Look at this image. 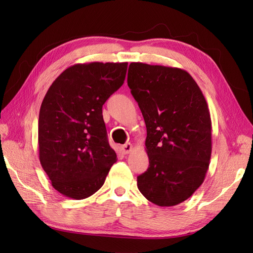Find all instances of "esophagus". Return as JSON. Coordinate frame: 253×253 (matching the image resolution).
Segmentation results:
<instances>
[{
  "label": "esophagus",
  "mask_w": 253,
  "mask_h": 253,
  "mask_svg": "<svg viewBox=\"0 0 253 253\" xmlns=\"http://www.w3.org/2000/svg\"><path fill=\"white\" fill-rule=\"evenodd\" d=\"M121 149H122V151H124L125 154H128V153L133 150V145H132V143L127 142V143L122 145Z\"/></svg>",
  "instance_id": "1"
}]
</instances>
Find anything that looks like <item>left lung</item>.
I'll return each mask as SVG.
<instances>
[{
  "instance_id": "8db88e82",
  "label": "left lung",
  "mask_w": 253,
  "mask_h": 253,
  "mask_svg": "<svg viewBox=\"0 0 253 253\" xmlns=\"http://www.w3.org/2000/svg\"><path fill=\"white\" fill-rule=\"evenodd\" d=\"M127 85L147 126L150 166L137 187L151 203L176 206L205 180L211 158V118L191 75L177 67L132 62Z\"/></svg>"
}]
</instances>
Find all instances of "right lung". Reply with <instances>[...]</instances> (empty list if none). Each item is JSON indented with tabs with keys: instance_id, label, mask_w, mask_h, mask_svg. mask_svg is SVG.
Here are the masks:
<instances>
[{
	"instance_id": "obj_1",
	"label": "right lung",
	"mask_w": 253,
	"mask_h": 253,
	"mask_svg": "<svg viewBox=\"0 0 253 253\" xmlns=\"http://www.w3.org/2000/svg\"><path fill=\"white\" fill-rule=\"evenodd\" d=\"M127 62L70 66L52 82L39 114V158L51 186L83 200L100 189L117 155L102 105L126 79Z\"/></svg>"
}]
</instances>
